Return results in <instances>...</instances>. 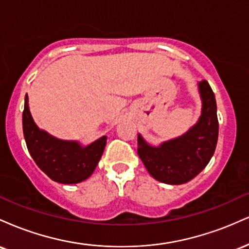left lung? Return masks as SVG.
I'll use <instances>...</instances> for the list:
<instances>
[{
  "mask_svg": "<svg viewBox=\"0 0 249 249\" xmlns=\"http://www.w3.org/2000/svg\"><path fill=\"white\" fill-rule=\"evenodd\" d=\"M201 116L196 125L178 138L147 144L138 134V156L148 173L158 181L181 185L192 180L206 167L215 151L219 134L216 102L207 81L198 83Z\"/></svg>",
  "mask_w": 249,
  "mask_h": 249,
  "instance_id": "obj_1",
  "label": "left lung"
}]
</instances>
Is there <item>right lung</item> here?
<instances>
[{
    "label": "right lung",
    "instance_id": "1",
    "mask_svg": "<svg viewBox=\"0 0 249 249\" xmlns=\"http://www.w3.org/2000/svg\"><path fill=\"white\" fill-rule=\"evenodd\" d=\"M22 116L23 134L28 151L41 170L51 180L61 184H77L93 173L107 145L103 136L88 146L78 142L62 141L39 130L31 117L28 95Z\"/></svg>",
    "mask_w": 249,
    "mask_h": 249
}]
</instances>
